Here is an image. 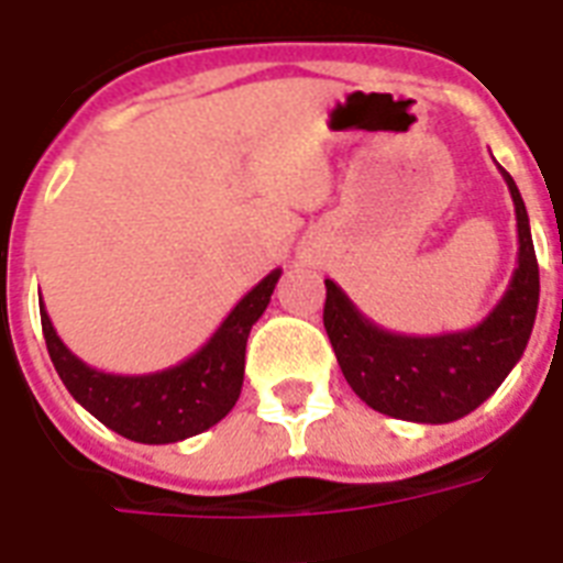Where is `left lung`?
Listing matches in <instances>:
<instances>
[{"label": "left lung", "mask_w": 563, "mask_h": 563, "mask_svg": "<svg viewBox=\"0 0 563 563\" xmlns=\"http://www.w3.org/2000/svg\"><path fill=\"white\" fill-rule=\"evenodd\" d=\"M517 212V268L490 316L470 330L405 336L377 328L333 280H324V330L349 386L377 413L405 422L463 419L501 386L529 345L540 300V272L520 188L499 167Z\"/></svg>", "instance_id": "obj_1"}]
</instances>
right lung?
<instances>
[{"instance_id":"obj_1","label":"right lung","mask_w":563,"mask_h":563,"mask_svg":"<svg viewBox=\"0 0 563 563\" xmlns=\"http://www.w3.org/2000/svg\"><path fill=\"white\" fill-rule=\"evenodd\" d=\"M280 274V268H274L256 283L203 349L162 372L111 375L88 366L55 333L41 300L46 351L67 393L114 434L147 445L179 443L221 422L242 396L247 336L268 307Z\"/></svg>"}]
</instances>
